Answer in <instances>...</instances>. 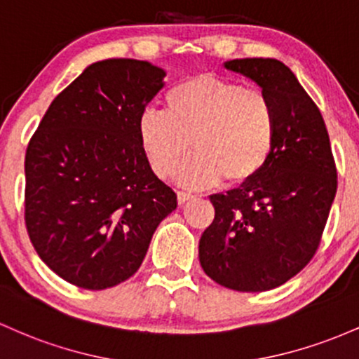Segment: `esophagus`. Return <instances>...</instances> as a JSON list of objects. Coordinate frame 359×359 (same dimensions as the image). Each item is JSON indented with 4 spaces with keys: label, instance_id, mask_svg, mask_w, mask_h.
<instances>
[{
    "label": "esophagus",
    "instance_id": "esophagus-1",
    "mask_svg": "<svg viewBox=\"0 0 359 359\" xmlns=\"http://www.w3.org/2000/svg\"><path fill=\"white\" fill-rule=\"evenodd\" d=\"M193 198L191 193H187V191H178V203L180 205H184L187 201H190Z\"/></svg>",
    "mask_w": 359,
    "mask_h": 359
}]
</instances>
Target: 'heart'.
<instances>
[{"instance_id": "obj_1", "label": "heart", "mask_w": 359, "mask_h": 359, "mask_svg": "<svg viewBox=\"0 0 359 359\" xmlns=\"http://www.w3.org/2000/svg\"><path fill=\"white\" fill-rule=\"evenodd\" d=\"M278 116L266 93L232 79L198 74L183 79L164 96V111L146 108L137 118V137L149 166L161 180L175 175L188 188L255 180L276 146Z\"/></svg>"}]
</instances>
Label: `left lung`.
<instances>
[{"mask_svg": "<svg viewBox=\"0 0 359 359\" xmlns=\"http://www.w3.org/2000/svg\"><path fill=\"white\" fill-rule=\"evenodd\" d=\"M225 69L252 79L275 104L276 146L266 168L239 188L210 195L215 219L198 257L215 283L266 292L316 255L337 190L327 128L290 67L276 59H233Z\"/></svg>", "mask_w": 359, "mask_h": 359, "instance_id": "left-lung-1", "label": "left lung"}]
</instances>
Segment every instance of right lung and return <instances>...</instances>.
Wrapping results in <instances>:
<instances>
[{"instance_id":"1","label":"right lung","mask_w":359,"mask_h":359,"mask_svg":"<svg viewBox=\"0 0 359 359\" xmlns=\"http://www.w3.org/2000/svg\"><path fill=\"white\" fill-rule=\"evenodd\" d=\"M164 76L147 60H98L55 96L28 142V236L40 259L76 287L128 280L178 205L137 137V118Z\"/></svg>"}]
</instances>
